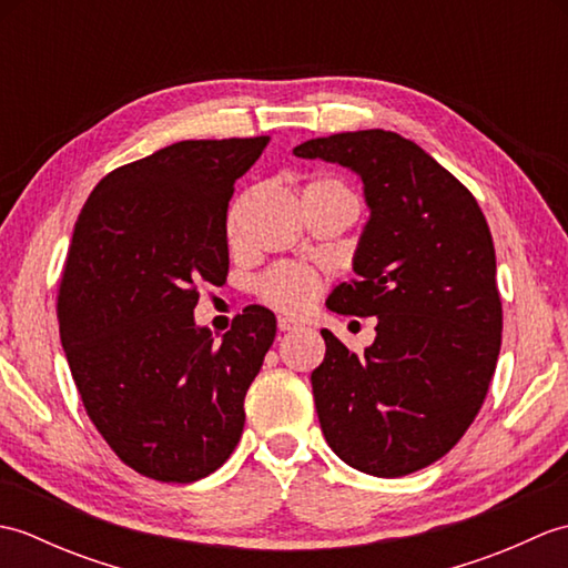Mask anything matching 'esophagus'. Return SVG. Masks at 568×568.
Masks as SVG:
<instances>
[{"label":"esophagus","mask_w":568,"mask_h":568,"mask_svg":"<svg viewBox=\"0 0 568 568\" xmlns=\"http://www.w3.org/2000/svg\"><path fill=\"white\" fill-rule=\"evenodd\" d=\"M295 329H300V324H297L295 320H291V317H281V320H277V332L287 334V332H295Z\"/></svg>","instance_id":"1"}]
</instances>
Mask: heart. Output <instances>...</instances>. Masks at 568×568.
<instances>
[{"label": "heart", "mask_w": 568, "mask_h": 568, "mask_svg": "<svg viewBox=\"0 0 568 568\" xmlns=\"http://www.w3.org/2000/svg\"><path fill=\"white\" fill-rule=\"evenodd\" d=\"M346 197L354 200L352 190H348L342 180H336L332 175H317L312 178L310 183L303 187V200L305 197ZM236 216L239 210L234 207L229 212V236H234L236 232ZM320 291V277L315 271L303 268V265H277V268L265 273L258 281V295L265 300V303L285 310V312H303L312 300H315Z\"/></svg>", "instance_id": "1"}]
</instances>
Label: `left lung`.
<instances>
[{
    "instance_id": "8db88e82",
    "label": "left lung",
    "mask_w": 568,
    "mask_h": 568,
    "mask_svg": "<svg viewBox=\"0 0 568 568\" xmlns=\"http://www.w3.org/2000/svg\"><path fill=\"white\" fill-rule=\"evenodd\" d=\"M293 153L352 168L371 207L356 277L327 307L378 317L376 342L354 354L322 329L312 393L324 439L364 474H415L464 437L496 373L503 303L488 222L466 185L393 131H344Z\"/></svg>"
}]
</instances>
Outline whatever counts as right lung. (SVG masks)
I'll list each match as a JSON object with an SVG mask.
<instances>
[{"mask_svg":"<svg viewBox=\"0 0 568 568\" xmlns=\"http://www.w3.org/2000/svg\"><path fill=\"white\" fill-rule=\"evenodd\" d=\"M271 136L178 141L104 175L75 222L58 324L82 405L136 474L192 484L244 432V397L275 315L244 307L214 342L200 287L229 273L226 207Z\"/></svg>","mask_w":568,"mask_h":568,"instance_id":"1","label":"right lung"}]
</instances>
